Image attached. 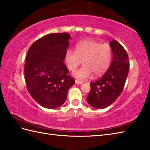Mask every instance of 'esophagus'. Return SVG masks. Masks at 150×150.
Instances as JSON below:
<instances>
[{
  "label": "esophagus",
  "instance_id": "1",
  "mask_svg": "<svg viewBox=\"0 0 150 150\" xmlns=\"http://www.w3.org/2000/svg\"><path fill=\"white\" fill-rule=\"evenodd\" d=\"M83 82L82 81H80L79 80H75V83L76 84H78V85H80V84H82Z\"/></svg>",
  "mask_w": 150,
  "mask_h": 150
}]
</instances>
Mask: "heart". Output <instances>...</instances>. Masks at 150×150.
Masks as SVG:
<instances>
[{"label": "heart", "instance_id": "heart-1", "mask_svg": "<svg viewBox=\"0 0 150 150\" xmlns=\"http://www.w3.org/2000/svg\"><path fill=\"white\" fill-rule=\"evenodd\" d=\"M112 56V50L108 44L88 38L79 42L75 50L68 49L64 61L69 71H74L81 64L83 66L74 74L79 79H86L92 75L99 76L108 70Z\"/></svg>", "mask_w": 150, "mask_h": 150}]
</instances>
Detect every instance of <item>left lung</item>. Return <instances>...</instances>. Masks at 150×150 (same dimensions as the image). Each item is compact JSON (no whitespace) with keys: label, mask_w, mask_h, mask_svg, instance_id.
<instances>
[{"label":"left lung","mask_w":150,"mask_h":150,"mask_svg":"<svg viewBox=\"0 0 150 150\" xmlns=\"http://www.w3.org/2000/svg\"><path fill=\"white\" fill-rule=\"evenodd\" d=\"M113 60L108 70L101 78L91 82L87 101L96 109L111 105L124 89L129 74V57L125 49L115 40L110 42Z\"/></svg>","instance_id":"left-lung-1"}]
</instances>
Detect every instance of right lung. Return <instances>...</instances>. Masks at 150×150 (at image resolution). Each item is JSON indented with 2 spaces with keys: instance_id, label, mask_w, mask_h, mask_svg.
Segmentation results:
<instances>
[{
  "instance_id": "add662e5",
  "label": "right lung",
  "mask_w": 150,
  "mask_h": 150,
  "mask_svg": "<svg viewBox=\"0 0 150 150\" xmlns=\"http://www.w3.org/2000/svg\"><path fill=\"white\" fill-rule=\"evenodd\" d=\"M70 38L67 33H50L28 49L25 64L26 87L44 108L55 109L63 105L68 89L75 83L63 63Z\"/></svg>"
}]
</instances>
